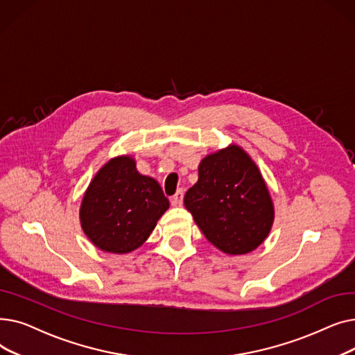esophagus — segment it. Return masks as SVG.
Segmentation results:
<instances>
[{"mask_svg":"<svg viewBox=\"0 0 355 355\" xmlns=\"http://www.w3.org/2000/svg\"><path fill=\"white\" fill-rule=\"evenodd\" d=\"M182 198H184V190H178V191L173 196L171 201H173L174 206H181V204H182Z\"/></svg>","mask_w":355,"mask_h":355,"instance_id":"esophagus-1","label":"esophagus"}]
</instances>
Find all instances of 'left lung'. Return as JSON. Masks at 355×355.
Returning <instances> with one entry per match:
<instances>
[{"mask_svg": "<svg viewBox=\"0 0 355 355\" xmlns=\"http://www.w3.org/2000/svg\"><path fill=\"white\" fill-rule=\"evenodd\" d=\"M184 204L197 226L227 254L254 250L270 232L273 204L256 164L232 145L200 162L198 181Z\"/></svg>", "mask_w": 355, "mask_h": 355, "instance_id": "1", "label": "left lung"}]
</instances>
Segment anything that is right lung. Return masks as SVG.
Listing matches in <instances>:
<instances>
[{
  "mask_svg": "<svg viewBox=\"0 0 355 355\" xmlns=\"http://www.w3.org/2000/svg\"><path fill=\"white\" fill-rule=\"evenodd\" d=\"M168 207L159 184L141 175L132 158L118 157L105 164L89 184L80 223L96 248L128 253L149 237Z\"/></svg>",
  "mask_w": 355,
  "mask_h": 355,
  "instance_id": "right-lung-1",
  "label": "right lung"
}]
</instances>
